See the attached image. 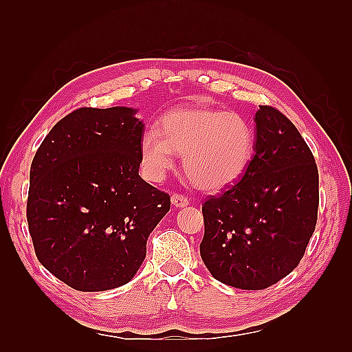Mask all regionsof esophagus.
I'll list each match as a JSON object with an SVG mask.
<instances>
[{
    "label": "esophagus",
    "mask_w": 352,
    "mask_h": 352,
    "mask_svg": "<svg viewBox=\"0 0 352 352\" xmlns=\"http://www.w3.org/2000/svg\"><path fill=\"white\" fill-rule=\"evenodd\" d=\"M170 203H172V206H174V207L182 208V207L189 206V199L186 198L184 195H178V193H175V195H172Z\"/></svg>",
    "instance_id": "1"
}]
</instances>
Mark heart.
Here are the masks:
<instances>
[{
    "label": "heart",
    "mask_w": 352,
    "mask_h": 352,
    "mask_svg": "<svg viewBox=\"0 0 352 352\" xmlns=\"http://www.w3.org/2000/svg\"><path fill=\"white\" fill-rule=\"evenodd\" d=\"M256 153V133L234 111L208 107L174 109L160 119V131L146 130L140 140L144 174L159 182L182 154L183 168L199 189L216 192L236 184Z\"/></svg>",
    "instance_id": "1"
}]
</instances>
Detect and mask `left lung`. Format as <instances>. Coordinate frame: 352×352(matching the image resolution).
<instances>
[{"instance_id":"1","label":"left lung","mask_w":352,"mask_h":352,"mask_svg":"<svg viewBox=\"0 0 352 352\" xmlns=\"http://www.w3.org/2000/svg\"><path fill=\"white\" fill-rule=\"evenodd\" d=\"M256 153L241 182L203 204L201 258L216 280L243 290L278 283L300 263L315 231L319 175L289 119L260 106Z\"/></svg>"}]
</instances>
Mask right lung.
Segmentation results:
<instances>
[{"label": "right lung", "mask_w": 352, "mask_h": 352, "mask_svg": "<svg viewBox=\"0 0 352 352\" xmlns=\"http://www.w3.org/2000/svg\"><path fill=\"white\" fill-rule=\"evenodd\" d=\"M138 109L83 107L52 126L30 168L27 222L36 256L72 289L129 283L169 212L168 193L139 175Z\"/></svg>", "instance_id": "obj_1"}]
</instances>
